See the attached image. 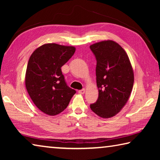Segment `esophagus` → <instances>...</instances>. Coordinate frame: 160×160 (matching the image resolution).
Returning a JSON list of instances; mask_svg holds the SVG:
<instances>
[{
    "label": "esophagus",
    "mask_w": 160,
    "mask_h": 160,
    "mask_svg": "<svg viewBox=\"0 0 160 160\" xmlns=\"http://www.w3.org/2000/svg\"><path fill=\"white\" fill-rule=\"evenodd\" d=\"M85 89H82V90H80L78 91V93L81 94H85Z\"/></svg>",
    "instance_id": "1"
}]
</instances>
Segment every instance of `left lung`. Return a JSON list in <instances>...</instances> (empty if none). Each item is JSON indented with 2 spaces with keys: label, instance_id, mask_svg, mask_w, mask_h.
Here are the masks:
<instances>
[{
  "label": "left lung",
  "instance_id": "8db88e82",
  "mask_svg": "<svg viewBox=\"0 0 160 160\" xmlns=\"http://www.w3.org/2000/svg\"><path fill=\"white\" fill-rule=\"evenodd\" d=\"M97 60L99 97L90 105L102 118L114 116L125 106L134 82L133 70L125 50L118 43L106 40L91 45Z\"/></svg>",
  "mask_w": 160,
  "mask_h": 160
}]
</instances>
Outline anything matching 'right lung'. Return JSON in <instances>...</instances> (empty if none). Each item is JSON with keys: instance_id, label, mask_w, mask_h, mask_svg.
<instances>
[{"instance_id": "add662e5", "label": "right lung", "mask_w": 160, "mask_h": 160, "mask_svg": "<svg viewBox=\"0 0 160 160\" xmlns=\"http://www.w3.org/2000/svg\"><path fill=\"white\" fill-rule=\"evenodd\" d=\"M75 51L74 47L45 44L38 47L29 59L26 89L34 104L46 114L61 113L76 92L67 85L61 68Z\"/></svg>"}]
</instances>
